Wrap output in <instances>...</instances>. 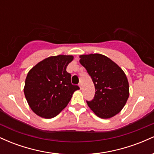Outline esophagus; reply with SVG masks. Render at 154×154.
Segmentation results:
<instances>
[{"label": "esophagus", "mask_w": 154, "mask_h": 154, "mask_svg": "<svg viewBox=\"0 0 154 154\" xmlns=\"http://www.w3.org/2000/svg\"><path fill=\"white\" fill-rule=\"evenodd\" d=\"M79 88H82V85H81V84H79Z\"/></svg>", "instance_id": "obj_1"}]
</instances>
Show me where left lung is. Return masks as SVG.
Segmentation results:
<instances>
[{
  "label": "left lung",
  "instance_id": "obj_1",
  "mask_svg": "<svg viewBox=\"0 0 154 154\" xmlns=\"http://www.w3.org/2000/svg\"><path fill=\"white\" fill-rule=\"evenodd\" d=\"M79 63L86 69L95 85V97L88 106L101 119L119 114L130 95L125 73L107 56L100 54L79 55Z\"/></svg>",
  "mask_w": 154,
  "mask_h": 154
}]
</instances>
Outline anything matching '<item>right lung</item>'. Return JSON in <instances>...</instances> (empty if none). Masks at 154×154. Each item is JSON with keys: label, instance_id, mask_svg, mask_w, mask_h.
Here are the masks:
<instances>
[{"label": "right lung", "instance_id": "right-lung-1", "mask_svg": "<svg viewBox=\"0 0 154 154\" xmlns=\"http://www.w3.org/2000/svg\"><path fill=\"white\" fill-rule=\"evenodd\" d=\"M73 59L72 55L49 56L28 72L24 93L35 114L45 119L55 117L79 89L78 86L72 85L71 75L66 70Z\"/></svg>", "mask_w": 154, "mask_h": 154}]
</instances>
